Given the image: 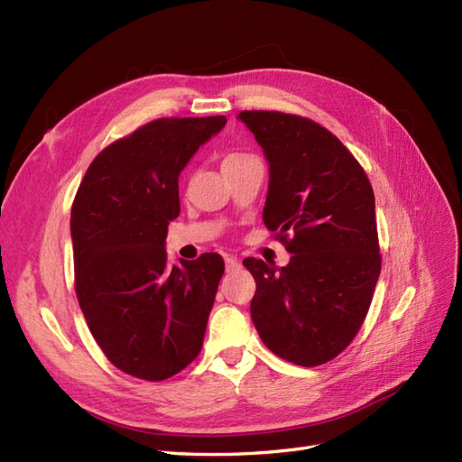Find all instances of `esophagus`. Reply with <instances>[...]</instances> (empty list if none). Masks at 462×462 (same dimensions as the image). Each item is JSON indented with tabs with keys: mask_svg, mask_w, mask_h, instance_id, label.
Masks as SVG:
<instances>
[{
	"mask_svg": "<svg viewBox=\"0 0 462 462\" xmlns=\"http://www.w3.org/2000/svg\"><path fill=\"white\" fill-rule=\"evenodd\" d=\"M226 268H227V272H233L239 268V260H236V256H226Z\"/></svg>",
	"mask_w": 462,
	"mask_h": 462,
	"instance_id": "34e87169",
	"label": "esophagus"
}]
</instances>
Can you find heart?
<instances>
[{
    "label": "heart",
    "mask_w": 462,
    "mask_h": 462,
    "mask_svg": "<svg viewBox=\"0 0 462 462\" xmlns=\"http://www.w3.org/2000/svg\"><path fill=\"white\" fill-rule=\"evenodd\" d=\"M253 156H248V153H241V152H231V153H227L226 158H223V167H231V165H236V163H241V162H245V160H250Z\"/></svg>",
    "instance_id": "b5f03b06"
}]
</instances>
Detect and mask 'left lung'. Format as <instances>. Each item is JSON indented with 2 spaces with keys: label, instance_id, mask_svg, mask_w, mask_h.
<instances>
[{
  "label": "left lung",
  "instance_id": "left-lung-1",
  "mask_svg": "<svg viewBox=\"0 0 462 462\" xmlns=\"http://www.w3.org/2000/svg\"><path fill=\"white\" fill-rule=\"evenodd\" d=\"M270 163L263 223L292 254L285 268L246 258L250 316L263 345L299 366L343 353L365 321L382 270L368 175L316 121L241 111Z\"/></svg>",
  "mask_w": 462,
  "mask_h": 462
}]
</instances>
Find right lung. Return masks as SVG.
<instances>
[{"instance_id":"add662e5","label":"right lung","mask_w":462,"mask_h":462,"mask_svg":"<svg viewBox=\"0 0 462 462\" xmlns=\"http://www.w3.org/2000/svg\"><path fill=\"white\" fill-rule=\"evenodd\" d=\"M226 116L163 117L104 148L71 208L75 291L88 329L121 372L162 382L199 356L223 258L167 263L179 175Z\"/></svg>"}]
</instances>
